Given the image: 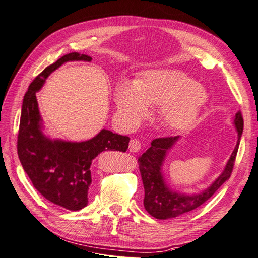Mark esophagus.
<instances>
[{"label": "esophagus", "mask_w": 258, "mask_h": 258, "mask_svg": "<svg viewBox=\"0 0 258 258\" xmlns=\"http://www.w3.org/2000/svg\"><path fill=\"white\" fill-rule=\"evenodd\" d=\"M128 149H130L131 152H139L140 149H141L140 140H138V139H132V140H131L130 145H128Z\"/></svg>", "instance_id": "1"}]
</instances>
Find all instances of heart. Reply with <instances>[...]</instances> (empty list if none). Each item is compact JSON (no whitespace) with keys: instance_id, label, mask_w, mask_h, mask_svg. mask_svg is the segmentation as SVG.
<instances>
[{"instance_id":"heart-1","label":"heart","mask_w":258,"mask_h":258,"mask_svg":"<svg viewBox=\"0 0 258 258\" xmlns=\"http://www.w3.org/2000/svg\"><path fill=\"white\" fill-rule=\"evenodd\" d=\"M208 94L204 86L179 70H150L135 85L122 83L115 102L124 125L135 126L148 113V106H160L159 120L164 127L182 131L192 125Z\"/></svg>"}]
</instances>
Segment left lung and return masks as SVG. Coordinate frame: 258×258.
<instances>
[{"label":"left lung","mask_w":258,"mask_h":258,"mask_svg":"<svg viewBox=\"0 0 258 258\" xmlns=\"http://www.w3.org/2000/svg\"><path fill=\"white\" fill-rule=\"evenodd\" d=\"M234 124L238 133V141L225 170L209 188L198 195L188 196L173 192L164 182L161 166L163 164L166 152L178 141L179 136L158 138L152 141L150 148L138 160L145 192L144 208L151 216L156 219H169L195 210L211 198V196L230 178L244 128V119L240 112L236 114Z\"/></svg>","instance_id":"8db88e82"}]
</instances>
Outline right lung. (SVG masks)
I'll list each match as a JSON object with an SVG mask.
<instances>
[{
    "instance_id": "right-lung-1",
    "label": "right lung",
    "mask_w": 258,
    "mask_h": 258,
    "mask_svg": "<svg viewBox=\"0 0 258 258\" xmlns=\"http://www.w3.org/2000/svg\"><path fill=\"white\" fill-rule=\"evenodd\" d=\"M73 60L92 61V58L78 52L64 54L48 66L30 84L24 95L20 118L18 155L33 186L45 199L76 211L88 204L93 160L103 151L126 152L130 138L108 130H102L92 140L79 143L50 140L43 135L35 93L53 70Z\"/></svg>"
}]
</instances>
